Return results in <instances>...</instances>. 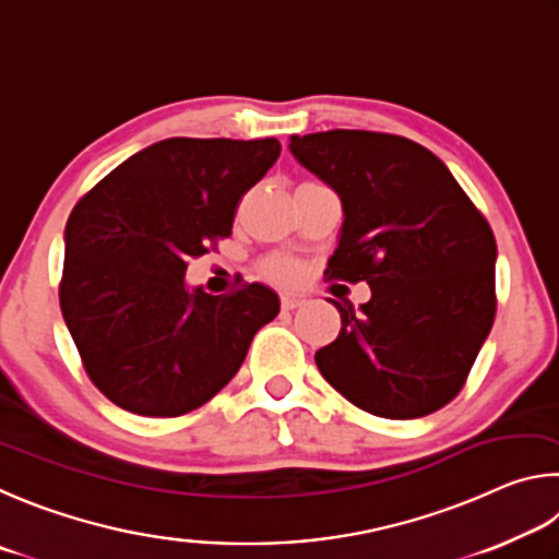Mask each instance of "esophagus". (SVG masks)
Wrapping results in <instances>:
<instances>
[{"instance_id":"esophagus-1","label":"esophagus","mask_w":559,"mask_h":559,"mask_svg":"<svg viewBox=\"0 0 559 559\" xmlns=\"http://www.w3.org/2000/svg\"><path fill=\"white\" fill-rule=\"evenodd\" d=\"M301 305H305V297H301V295H295V292H285V295H282V309L292 311V309H297Z\"/></svg>"}]
</instances>
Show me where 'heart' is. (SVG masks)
<instances>
[{
  "mask_svg": "<svg viewBox=\"0 0 559 559\" xmlns=\"http://www.w3.org/2000/svg\"><path fill=\"white\" fill-rule=\"evenodd\" d=\"M264 274L272 280H289L292 274H295V267H292V262H287V260L274 258V260L264 262Z\"/></svg>",
  "mask_w": 559,
  "mask_h": 559,
  "instance_id": "b5f03b06",
  "label": "heart"
}]
</instances>
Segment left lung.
Listing matches in <instances>:
<instances>
[{"label":"left lung","mask_w":559,"mask_h":559,"mask_svg":"<svg viewBox=\"0 0 559 559\" xmlns=\"http://www.w3.org/2000/svg\"><path fill=\"white\" fill-rule=\"evenodd\" d=\"M289 152L338 193L344 225L329 280L368 282L317 366L356 407L425 417L462 390L496 317V238L442 159L397 134L329 130Z\"/></svg>","instance_id":"obj_1"}]
</instances>
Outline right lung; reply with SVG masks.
I'll return each instance as SVG.
<instances>
[{
	"label": "right lung",
	"instance_id": "right-lung-1",
	"mask_svg": "<svg viewBox=\"0 0 559 559\" xmlns=\"http://www.w3.org/2000/svg\"><path fill=\"white\" fill-rule=\"evenodd\" d=\"M280 152L274 136H171L78 201L63 235L61 311L87 376L117 407L144 417L201 407L280 314L260 282L221 297L183 282L186 262L228 238L240 199Z\"/></svg>",
	"mask_w": 559,
	"mask_h": 559
}]
</instances>
